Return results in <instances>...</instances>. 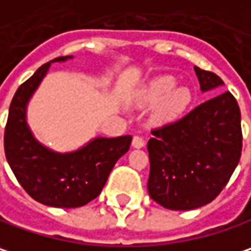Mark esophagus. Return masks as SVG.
Here are the masks:
<instances>
[{
  "label": "esophagus",
  "instance_id": "1",
  "mask_svg": "<svg viewBox=\"0 0 251 251\" xmlns=\"http://www.w3.org/2000/svg\"><path fill=\"white\" fill-rule=\"evenodd\" d=\"M144 144H146V141H144V138L141 135H134L133 137V147L134 149H141V147H144Z\"/></svg>",
  "mask_w": 251,
  "mask_h": 251
}]
</instances>
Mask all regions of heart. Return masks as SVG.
Returning a JSON list of instances; mask_svg holds the SVG:
<instances>
[{
    "label": "heart",
    "mask_w": 251,
    "mask_h": 251,
    "mask_svg": "<svg viewBox=\"0 0 251 251\" xmlns=\"http://www.w3.org/2000/svg\"><path fill=\"white\" fill-rule=\"evenodd\" d=\"M176 84L177 82L173 77H160V78H157L155 81H152L151 85L146 90V93L143 96V101L155 102V101L163 100L174 89ZM188 102H190L188 90L177 88L169 98L166 99L164 104H163V108H161V114L166 118H176V117L181 116L184 113L186 107L188 105Z\"/></svg>",
    "instance_id": "obj_1"
}]
</instances>
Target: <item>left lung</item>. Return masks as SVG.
Masks as SVG:
<instances>
[{"label": "left lung", "mask_w": 251, "mask_h": 251, "mask_svg": "<svg viewBox=\"0 0 251 251\" xmlns=\"http://www.w3.org/2000/svg\"><path fill=\"white\" fill-rule=\"evenodd\" d=\"M201 91L223 85L211 71L194 67ZM149 194L169 210L211 203L226 187L242 155L240 108L230 91L193 108L180 120L152 128Z\"/></svg>", "instance_id": "left-lung-1"}]
</instances>
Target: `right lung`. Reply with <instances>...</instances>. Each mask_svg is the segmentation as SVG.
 Masks as SVG:
<instances>
[{
  "instance_id": "obj_1",
  "label": "right lung",
  "mask_w": 251,
  "mask_h": 251,
  "mask_svg": "<svg viewBox=\"0 0 251 251\" xmlns=\"http://www.w3.org/2000/svg\"><path fill=\"white\" fill-rule=\"evenodd\" d=\"M70 57L52 60L65 61ZM51 63L41 65L23 82L9 105L4 149L18 183L38 203L74 208L99 197L120 157L128 151L133 137H97L73 152H55L40 144L27 126V104L45 77Z\"/></svg>"
}]
</instances>
